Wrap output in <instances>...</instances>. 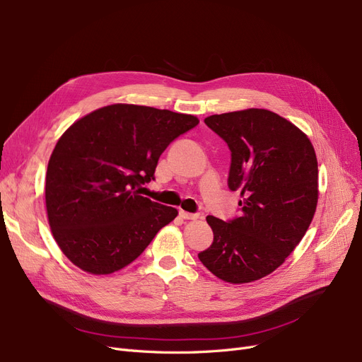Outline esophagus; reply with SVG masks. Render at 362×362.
<instances>
[{
	"instance_id": "34e87169",
	"label": "esophagus",
	"mask_w": 362,
	"mask_h": 362,
	"mask_svg": "<svg viewBox=\"0 0 362 362\" xmlns=\"http://www.w3.org/2000/svg\"><path fill=\"white\" fill-rule=\"evenodd\" d=\"M179 214H180V217H183V218H186V220H197V218H199V214H198V213H187V211H185V210H180Z\"/></svg>"
}]
</instances>
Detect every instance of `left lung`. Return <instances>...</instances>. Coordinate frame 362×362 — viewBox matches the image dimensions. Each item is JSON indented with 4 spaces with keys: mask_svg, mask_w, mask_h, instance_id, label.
Here are the masks:
<instances>
[{
    "mask_svg": "<svg viewBox=\"0 0 362 362\" xmlns=\"http://www.w3.org/2000/svg\"><path fill=\"white\" fill-rule=\"evenodd\" d=\"M232 152L228 185L241 192V216H207L211 245L198 253L225 282L247 284L272 274L293 253L318 204V161L309 137L268 109L204 119Z\"/></svg>",
    "mask_w": 362,
    "mask_h": 362,
    "instance_id": "1",
    "label": "left lung"
}]
</instances>
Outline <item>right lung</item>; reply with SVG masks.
<instances>
[{
    "label": "right lung",
    "mask_w": 362,
    "mask_h": 362,
    "mask_svg": "<svg viewBox=\"0 0 362 362\" xmlns=\"http://www.w3.org/2000/svg\"><path fill=\"white\" fill-rule=\"evenodd\" d=\"M194 115L115 103L76 119L60 136L45 175L53 238L76 268L114 274L136 260L179 214L140 195L161 153L194 129Z\"/></svg>",
    "instance_id": "1"
}]
</instances>
